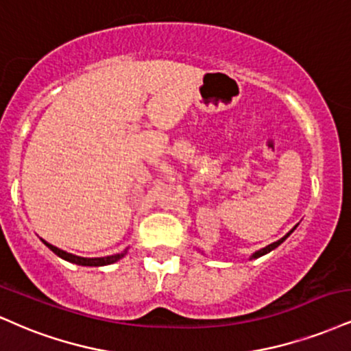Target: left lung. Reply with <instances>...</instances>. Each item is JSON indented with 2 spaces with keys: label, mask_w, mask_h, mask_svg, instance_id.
I'll list each match as a JSON object with an SVG mask.
<instances>
[{
  "label": "left lung",
  "mask_w": 351,
  "mask_h": 351,
  "mask_svg": "<svg viewBox=\"0 0 351 351\" xmlns=\"http://www.w3.org/2000/svg\"><path fill=\"white\" fill-rule=\"evenodd\" d=\"M294 229H296V227H294ZM293 229V230H294ZM293 230H291V232H293ZM291 232H289V234H291ZM289 234H286L285 235V237H282V239H280V240H278V242H274V243H269L268 245V247H265V248H261V250H258V252H255V253H253V255H252V258H258V256H261V255H265V253H268V252H271L273 250V248H276L278 247V245H280V243H282V242H285V240L286 239H288V235Z\"/></svg>",
  "instance_id": "8db88e82"
}]
</instances>
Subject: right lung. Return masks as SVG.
<instances>
[{"instance_id": "1", "label": "right lung", "mask_w": 351, "mask_h": 351, "mask_svg": "<svg viewBox=\"0 0 351 351\" xmlns=\"http://www.w3.org/2000/svg\"><path fill=\"white\" fill-rule=\"evenodd\" d=\"M44 243L47 245V247L52 250L55 255H58L60 258L70 261V263H77V265H82V267H104V265H111V263H116L117 260L122 258V256L128 253V250H124L122 253H117V255H111V256H103V258H83V256H77V255H71V253H66L60 250V248L53 247V245L47 243L44 240Z\"/></svg>"}]
</instances>
